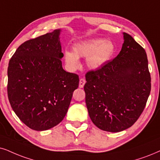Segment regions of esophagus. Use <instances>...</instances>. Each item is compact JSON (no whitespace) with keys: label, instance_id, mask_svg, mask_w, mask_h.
<instances>
[{"label":"esophagus","instance_id":"esophagus-1","mask_svg":"<svg viewBox=\"0 0 160 160\" xmlns=\"http://www.w3.org/2000/svg\"><path fill=\"white\" fill-rule=\"evenodd\" d=\"M85 83H86V80L84 78H80V82H79V87L80 88H82L84 86Z\"/></svg>","mask_w":160,"mask_h":160}]
</instances>
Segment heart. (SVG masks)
Returning a JSON list of instances; mask_svg holds the SVG:
<instances>
[{"instance_id":"heart-1","label":"heart","mask_w":160,"mask_h":160,"mask_svg":"<svg viewBox=\"0 0 160 160\" xmlns=\"http://www.w3.org/2000/svg\"><path fill=\"white\" fill-rule=\"evenodd\" d=\"M73 51L64 52V59L68 67L77 68L80 64L78 58H87V66L92 69H98L111 59L114 52V45L110 40L92 39L75 44Z\"/></svg>"}]
</instances>
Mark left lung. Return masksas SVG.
<instances>
[{
  "label": "left lung",
  "mask_w": 160,
  "mask_h": 160,
  "mask_svg": "<svg viewBox=\"0 0 160 160\" xmlns=\"http://www.w3.org/2000/svg\"><path fill=\"white\" fill-rule=\"evenodd\" d=\"M122 49L114 60L86 74V103L93 123L101 130L120 132L136 122L151 92L145 49L123 32Z\"/></svg>",
  "instance_id": "obj_1"
}]
</instances>
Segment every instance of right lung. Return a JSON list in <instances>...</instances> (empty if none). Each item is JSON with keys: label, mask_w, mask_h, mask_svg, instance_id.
<instances>
[{"label": "right lung", "mask_w": 160, "mask_h": 160, "mask_svg": "<svg viewBox=\"0 0 160 160\" xmlns=\"http://www.w3.org/2000/svg\"><path fill=\"white\" fill-rule=\"evenodd\" d=\"M60 29L26 40L8 66V98L18 118L29 128L46 131L65 117L78 74L62 67Z\"/></svg>", "instance_id": "add662e5"}]
</instances>
